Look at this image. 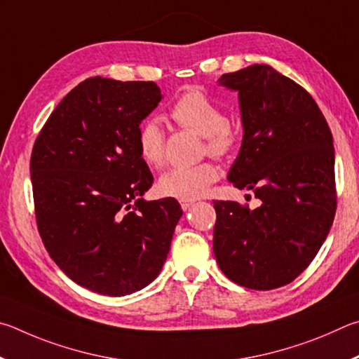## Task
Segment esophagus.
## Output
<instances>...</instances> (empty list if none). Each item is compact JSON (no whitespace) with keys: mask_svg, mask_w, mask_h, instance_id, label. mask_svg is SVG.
<instances>
[{"mask_svg":"<svg viewBox=\"0 0 359 359\" xmlns=\"http://www.w3.org/2000/svg\"><path fill=\"white\" fill-rule=\"evenodd\" d=\"M180 203H181V208H183L184 211H187V210L192 208L194 200H180Z\"/></svg>","mask_w":359,"mask_h":359,"instance_id":"34e87169","label":"esophagus"}]
</instances>
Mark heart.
Wrapping results in <instances>:
<instances>
[{
  "mask_svg": "<svg viewBox=\"0 0 359 359\" xmlns=\"http://www.w3.org/2000/svg\"><path fill=\"white\" fill-rule=\"evenodd\" d=\"M173 121L184 129L197 132L205 138L206 151L215 157H224L236 147L238 134L227 121L224 110L215 99L202 91H189L181 96L170 110ZM137 148L149 167H162L165 162V138L154 121L144 123L137 137ZM219 178L211 162L191 167H175L159 180V191L167 197L194 200L202 197Z\"/></svg>",
  "mask_w": 359,
  "mask_h": 359,
  "instance_id": "b5f03b06",
  "label": "heart"
}]
</instances>
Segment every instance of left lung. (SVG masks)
I'll return each instance as SVG.
<instances>
[{
	"label": "left lung",
	"instance_id": "8db88e82",
	"mask_svg": "<svg viewBox=\"0 0 359 359\" xmlns=\"http://www.w3.org/2000/svg\"><path fill=\"white\" fill-rule=\"evenodd\" d=\"M217 83L238 93L243 123L227 180L260 205L215 200L212 250L230 280L273 290L311 265L334 221L332 135L311 94L271 66L224 74Z\"/></svg>",
	"mask_w": 359,
	"mask_h": 359
}]
</instances>
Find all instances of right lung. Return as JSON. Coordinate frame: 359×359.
Segmentation results:
<instances>
[{"mask_svg": "<svg viewBox=\"0 0 359 359\" xmlns=\"http://www.w3.org/2000/svg\"><path fill=\"white\" fill-rule=\"evenodd\" d=\"M162 97L153 81L86 79L36 138L29 172L43 246L91 292L124 297L151 284L183 216L172 197L142 198L153 175L137 137Z\"/></svg>", "mask_w": 359, "mask_h": 359, "instance_id": "right-lung-1", "label": "right lung"}]
</instances>
